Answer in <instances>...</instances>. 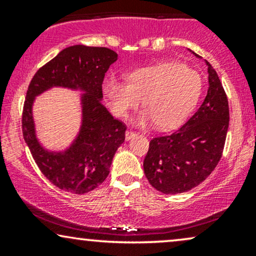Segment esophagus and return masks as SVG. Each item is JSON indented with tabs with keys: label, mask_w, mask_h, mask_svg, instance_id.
I'll return each mask as SVG.
<instances>
[{
	"label": "esophagus",
	"mask_w": 256,
	"mask_h": 256,
	"mask_svg": "<svg viewBox=\"0 0 256 256\" xmlns=\"http://www.w3.org/2000/svg\"><path fill=\"white\" fill-rule=\"evenodd\" d=\"M136 132H134V131H130V130H128L125 132V138H126V140H132V138H134V136H136Z\"/></svg>",
	"instance_id": "esophagus-1"
}]
</instances>
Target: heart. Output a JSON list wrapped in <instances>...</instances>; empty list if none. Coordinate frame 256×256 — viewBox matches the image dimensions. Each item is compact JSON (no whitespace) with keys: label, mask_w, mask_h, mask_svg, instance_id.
Masks as SVG:
<instances>
[{"label":"heart","mask_w":256,"mask_h":256,"mask_svg":"<svg viewBox=\"0 0 256 256\" xmlns=\"http://www.w3.org/2000/svg\"><path fill=\"white\" fill-rule=\"evenodd\" d=\"M126 82L108 78L104 92L116 116L124 118L140 104L143 110L134 122L146 126L155 122L160 130H172L190 116L204 90L196 70L168 62L140 67L126 74Z\"/></svg>","instance_id":"1"}]
</instances>
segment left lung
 <instances>
[{
    "instance_id": "8db88e82",
    "label": "left lung",
    "mask_w": 256,
    "mask_h": 256,
    "mask_svg": "<svg viewBox=\"0 0 256 256\" xmlns=\"http://www.w3.org/2000/svg\"><path fill=\"white\" fill-rule=\"evenodd\" d=\"M206 64L210 88L198 110L179 130L149 143L143 170L152 186L162 194L174 195L198 186L222 158L230 119L228 102L216 70L208 61Z\"/></svg>"
}]
</instances>
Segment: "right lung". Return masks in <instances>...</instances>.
<instances>
[{
  "label": "right lung",
  "instance_id": "1",
  "mask_svg": "<svg viewBox=\"0 0 256 256\" xmlns=\"http://www.w3.org/2000/svg\"><path fill=\"white\" fill-rule=\"evenodd\" d=\"M118 54L104 46L77 44L64 48L36 72L22 110V134L40 172L61 190L86 194L110 174L114 154L125 140L126 126L102 104V83ZM52 87L81 91L82 122L78 136L64 151H50L36 138L33 104Z\"/></svg>",
  "mask_w": 256,
  "mask_h": 256
}]
</instances>
